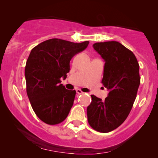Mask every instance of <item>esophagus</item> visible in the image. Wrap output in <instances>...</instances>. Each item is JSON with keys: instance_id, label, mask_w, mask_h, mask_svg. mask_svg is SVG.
Masks as SVG:
<instances>
[{"instance_id": "esophagus-1", "label": "esophagus", "mask_w": 158, "mask_h": 158, "mask_svg": "<svg viewBox=\"0 0 158 158\" xmlns=\"http://www.w3.org/2000/svg\"><path fill=\"white\" fill-rule=\"evenodd\" d=\"M77 93L78 94H84V92L81 91L80 89H77Z\"/></svg>"}]
</instances>
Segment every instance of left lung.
<instances>
[{
    "instance_id": "obj_1",
    "label": "left lung",
    "mask_w": 158,
    "mask_h": 158,
    "mask_svg": "<svg viewBox=\"0 0 158 158\" xmlns=\"http://www.w3.org/2000/svg\"><path fill=\"white\" fill-rule=\"evenodd\" d=\"M93 48L106 61L102 83L109 93L105 100L91 95L87 116L94 130L107 133L118 128L131 111L140 84L139 66L135 54L118 41L97 42Z\"/></svg>"
}]
</instances>
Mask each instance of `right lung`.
<instances>
[{"instance_id":"add662e5","label":"right lung","mask_w":158,"mask_h":158,"mask_svg":"<svg viewBox=\"0 0 158 158\" xmlns=\"http://www.w3.org/2000/svg\"><path fill=\"white\" fill-rule=\"evenodd\" d=\"M88 44L51 39L32 49L25 67L27 94L34 112L47 124H59L68 117L76 90L66 89L61 78L66 79L70 61Z\"/></svg>"}]
</instances>
